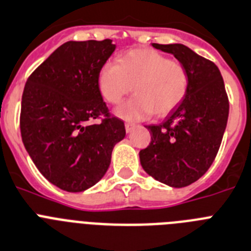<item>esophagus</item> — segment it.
I'll return each mask as SVG.
<instances>
[{
	"label": "esophagus",
	"mask_w": 251,
	"mask_h": 251,
	"mask_svg": "<svg viewBox=\"0 0 251 251\" xmlns=\"http://www.w3.org/2000/svg\"><path fill=\"white\" fill-rule=\"evenodd\" d=\"M135 127V124L132 123H126L125 124V128H126V132H131L132 128Z\"/></svg>",
	"instance_id": "esophagus-1"
}]
</instances>
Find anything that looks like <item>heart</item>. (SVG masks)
<instances>
[{
  "mask_svg": "<svg viewBox=\"0 0 251 251\" xmlns=\"http://www.w3.org/2000/svg\"><path fill=\"white\" fill-rule=\"evenodd\" d=\"M135 95L116 110L121 119L136 121L154 113L165 116L184 100L189 75L182 63L152 49H132L106 62L97 74V86L104 101L117 104L132 89Z\"/></svg>",
  "mask_w": 251,
  "mask_h": 251,
  "instance_id": "heart-1",
  "label": "heart"
}]
</instances>
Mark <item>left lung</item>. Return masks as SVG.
Returning a JSON list of instances; mask_svg holds the SVG:
<instances>
[{
  "label": "left lung",
  "mask_w": 251,
  "mask_h": 251,
  "mask_svg": "<svg viewBox=\"0 0 251 251\" xmlns=\"http://www.w3.org/2000/svg\"><path fill=\"white\" fill-rule=\"evenodd\" d=\"M186 67V97L162 124L148 126L151 141L140 150L144 171L180 188L203 176L217 155L228 117V99L217 65L183 44H152Z\"/></svg>",
  "instance_id": "obj_1"
}]
</instances>
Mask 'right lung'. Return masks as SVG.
Returning <instances> with one entry per match:
<instances>
[{"label": "right lung", "instance_id": "obj_1", "mask_svg": "<svg viewBox=\"0 0 251 251\" xmlns=\"http://www.w3.org/2000/svg\"><path fill=\"white\" fill-rule=\"evenodd\" d=\"M116 45L112 40L67 41L26 80L20 130L30 158L43 176L67 192L95 186L125 138L123 120L108 112L97 74ZM101 118V123L90 121Z\"/></svg>", "mask_w": 251, "mask_h": 251}]
</instances>
